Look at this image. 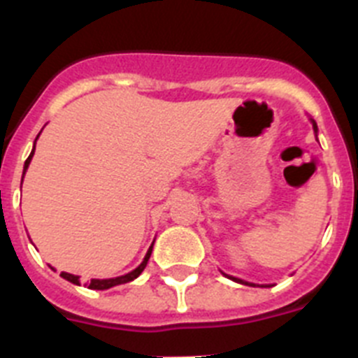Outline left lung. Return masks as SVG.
<instances>
[{
    "instance_id": "obj_1",
    "label": "left lung",
    "mask_w": 358,
    "mask_h": 358,
    "mask_svg": "<svg viewBox=\"0 0 358 358\" xmlns=\"http://www.w3.org/2000/svg\"><path fill=\"white\" fill-rule=\"evenodd\" d=\"M310 122H312V125H314V131L317 132V123L314 122V120H310ZM227 278H229V280H233V281H238V283H243V285H252L255 287V283H249V281H243V280H240V278H233V276H229V274H226Z\"/></svg>"
}]
</instances>
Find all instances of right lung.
<instances>
[{"instance_id": "1", "label": "right lung", "mask_w": 358, "mask_h": 358, "mask_svg": "<svg viewBox=\"0 0 358 358\" xmlns=\"http://www.w3.org/2000/svg\"><path fill=\"white\" fill-rule=\"evenodd\" d=\"M37 138H39V136H37ZM37 138H36V141H37ZM34 150H36V147H34ZM34 150H31V154H30V156H28V159L24 161L23 176H24V172H27L28 164H30V161H31V156H34ZM21 185H23V181H21ZM152 245H154V243H152ZM152 245H150V249H148V251H147V255H145L143 262H141V264L138 265V267H136L134 271H131V273H129V274H125V276H118V278H109V280H91V283H90V289H93V290H106V289H110V287L122 285V283H129V281L136 280V278H138V276H140L141 273H143V268L147 267V264H148V258H150V255H152ZM61 276L64 278V280H68V281H71V283H75V285H80V281H78V276H75V274H69V273H61Z\"/></svg>"}]
</instances>
